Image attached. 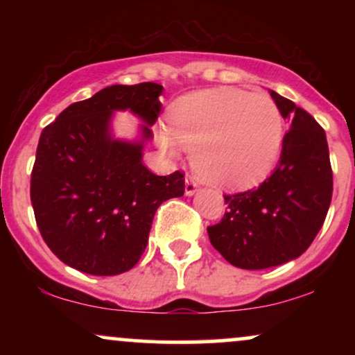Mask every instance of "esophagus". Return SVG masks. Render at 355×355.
<instances>
[{"mask_svg": "<svg viewBox=\"0 0 355 355\" xmlns=\"http://www.w3.org/2000/svg\"><path fill=\"white\" fill-rule=\"evenodd\" d=\"M197 182H195L193 177H185V193L187 195H193L197 191Z\"/></svg>", "mask_w": 355, "mask_h": 355, "instance_id": "esophagus-1", "label": "esophagus"}]
</instances>
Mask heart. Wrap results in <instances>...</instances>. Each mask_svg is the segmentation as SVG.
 <instances>
[{"label":"heart","mask_w":355,"mask_h":355,"mask_svg":"<svg viewBox=\"0 0 355 355\" xmlns=\"http://www.w3.org/2000/svg\"><path fill=\"white\" fill-rule=\"evenodd\" d=\"M170 155L178 145L191 152V165L205 182L240 190L272 172L284 141V121L266 95L218 88L183 96L158 135Z\"/></svg>","instance_id":"heart-1"}]
</instances>
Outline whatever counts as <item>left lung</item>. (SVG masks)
Returning <instances> with one entry per match:
<instances>
[{
	"label": "left lung",
	"instance_id": "obj_1",
	"mask_svg": "<svg viewBox=\"0 0 355 355\" xmlns=\"http://www.w3.org/2000/svg\"><path fill=\"white\" fill-rule=\"evenodd\" d=\"M291 120L274 173L257 189L223 195L225 215L209 239L227 262L260 270L302 255L324 225L332 200V166L324 128L294 101L270 92Z\"/></svg>",
	"mask_w": 355,
	"mask_h": 355
}]
</instances>
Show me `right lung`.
Instances as JSON below:
<instances>
[{
    "label": "right lung",
    "instance_id": "1",
    "mask_svg": "<svg viewBox=\"0 0 355 355\" xmlns=\"http://www.w3.org/2000/svg\"><path fill=\"white\" fill-rule=\"evenodd\" d=\"M158 83L113 85L76 101L44 126L31 172L36 225L63 263L92 275H118L140 260L153 215L182 197L180 170L158 177L141 164L144 141L113 140L115 110L145 121L144 140L160 115Z\"/></svg>",
    "mask_w": 355,
    "mask_h": 355
}]
</instances>
